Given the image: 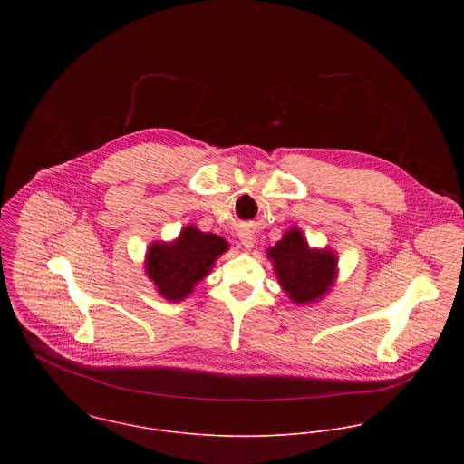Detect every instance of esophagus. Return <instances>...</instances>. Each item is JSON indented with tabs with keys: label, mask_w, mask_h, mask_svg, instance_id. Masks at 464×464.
I'll list each match as a JSON object with an SVG mask.
<instances>
[{
	"label": "esophagus",
	"mask_w": 464,
	"mask_h": 464,
	"mask_svg": "<svg viewBox=\"0 0 464 464\" xmlns=\"http://www.w3.org/2000/svg\"><path fill=\"white\" fill-rule=\"evenodd\" d=\"M239 241H241V245H243V248H252L254 246V243H256V237H254V234H250V232H241L239 234Z\"/></svg>",
	"instance_id": "obj_1"
}]
</instances>
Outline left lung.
<instances>
[{
  "label": "left lung",
  "instance_id": "left-lung-1",
  "mask_svg": "<svg viewBox=\"0 0 464 464\" xmlns=\"http://www.w3.org/2000/svg\"><path fill=\"white\" fill-rule=\"evenodd\" d=\"M276 280L296 305L324 298L337 278V256L332 248H313L298 227H291L266 250Z\"/></svg>",
  "mask_w": 464,
  "mask_h": 464
}]
</instances>
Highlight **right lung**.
Segmentation results:
<instances>
[{"mask_svg":"<svg viewBox=\"0 0 464 464\" xmlns=\"http://www.w3.org/2000/svg\"><path fill=\"white\" fill-rule=\"evenodd\" d=\"M228 250V243L188 225L173 241H153L144 256V273L168 302L186 300Z\"/></svg>","mask_w":464,"mask_h":464,"instance_id":"obj_1","label":"right lung"}]
</instances>
